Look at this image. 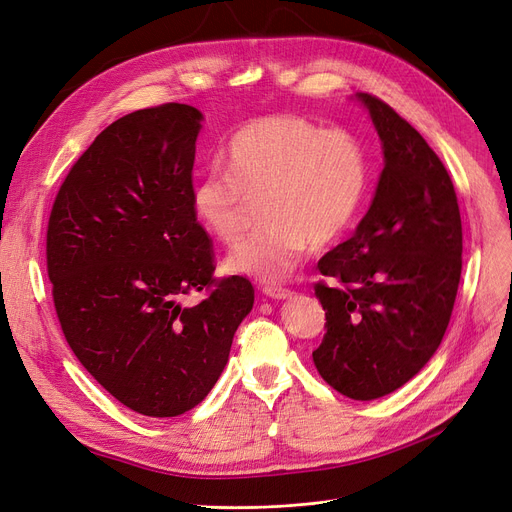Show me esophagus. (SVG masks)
Returning <instances> with one entry per match:
<instances>
[{"label": "esophagus", "instance_id": "obj_1", "mask_svg": "<svg viewBox=\"0 0 512 512\" xmlns=\"http://www.w3.org/2000/svg\"><path fill=\"white\" fill-rule=\"evenodd\" d=\"M263 295L270 297V299H288L293 293H291V288H282V286H276V284H268V286H263Z\"/></svg>", "mask_w": 512, "mask_h": 512}]
</instances>
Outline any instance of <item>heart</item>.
Masks as SVG:
<instances>
[{
	"mask_svg": "<svg viewBox=\"0 0 512 512\" xmlns=\"http://www.w3.org/2000/svg\"><path fill=\"white\" fill-rule=\"evenodd\" d=\"M226 171L213 167L192 190L198 221L219 242L247 232L253 205H261L263 232L234 249L228 272L263 282L291 276L311 242L337 240L358 215L370 163L355 133L299 115H268L242 125L224 154Z\"/></svg>",
	"mask_w": 512,
	"mask_h": 512,
	"instance_id": "obj_1",
	"label": "heart"
}]
</instances>
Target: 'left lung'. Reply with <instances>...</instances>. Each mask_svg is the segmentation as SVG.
<instances>
[{
	"label": "left lung",
	"mask_w": 512,
	"mask_h": 512,
	"mask_svg": "<svg viewBox=\"0 0 512 512\" xmlns=\"http://www.w3.org/2000/svg\"><path fill=\"white\" fill-rule=\"evenodd\" d=\"M358 98L379 131L385 167L358 230L318 261L335 284H314L326 335L311 355L332 389L366 402L406 385L446 335L462 224L454 184L425 138L381 98Z\"/></svg>",
	"instance_id": "obj_1"
}]
</instances>
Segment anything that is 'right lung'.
<instances>
[{
    "label": "right lung",
    "instance_id": "add662e5",
    "mask_svg": "<svg viewBox=\"0 0 512 512\" xmlns=\"http://www.w3.org/2000/svg\"><path fill=\"white\" fill-rule=\"evenodd\" d=\"M203 115L161 104L110 123L56 194L46 261L60 328L77 360L144 416L201 404L224 370L253 284L215 278L192 207ZM206 291L196 306L181 299Z\"/></svg>",
    "mask_w": 512,
    "mask_h": 512
}]
</instances>
